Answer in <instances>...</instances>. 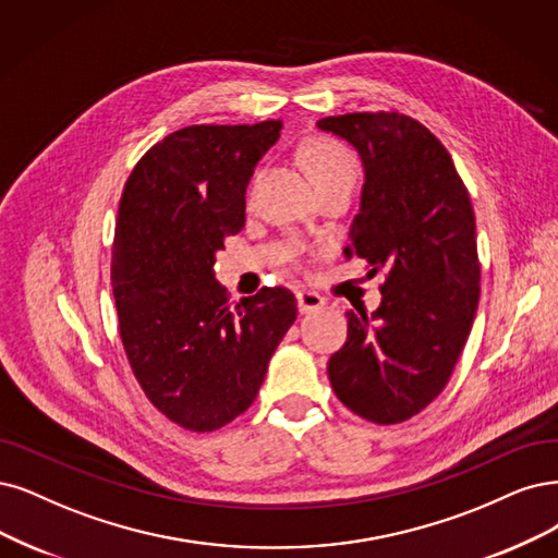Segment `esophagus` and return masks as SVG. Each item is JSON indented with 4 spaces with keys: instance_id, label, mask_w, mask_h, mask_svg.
<instances>
[{
    "instance_id": "34e87169",
    "label": "esophagus",
    "mask_w": 558,
    "mask_h": 558,
    "mask_svg": "<svg viewBox=\"0 0 558 558\" xmlns=\"http://www.w3.org/2000/svg\"><path fill=\"white\" fill-rule=\"evenodd\" d=\"M296 305H299L301 315H311V313L322 311L326 301L315 292H296Z\"/></svg>"
}]
</instances>
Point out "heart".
Instances as JSON below:
<instances>
[{"label":"heart","instance_id":"obj_1","mask_svg":"<svg viewBox=\"0 0 558 558\" xmlns=\"http://www.w3.org/2000/svg\"><path fill=\"white\" fill-rule=\"evenodd\" d=\"M305 160L307 168H311L315 183H326V181H336V179H352L356 181L359 168L356 160L344 144L336 140H313L305 147Z\"/></svg>","mask_w":558,"mask_h":558}]
</instances>
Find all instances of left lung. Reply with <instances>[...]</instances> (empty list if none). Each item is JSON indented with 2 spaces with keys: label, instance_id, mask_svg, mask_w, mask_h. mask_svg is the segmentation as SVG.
I'll list each match as a JSON object with an SVG mask.
<instances>
[{
  "label": "left lung",
  "instance_id": "8db88e82",
  "mask_svg": "<svg viewBox=\"0 0 558 558\" xmlns=\"http://www.w3.org/2000/svg\"><path fill=\"white\" fill-rule=\"evenodd\" d=\"M317 126L352 144L365 172L344 255L386 276L373 315L347 313L328 379L361 418L402 423L446 388L478 311L473 206L450 154L416 119L354 112Z\"/></svg>",
  "mask_w": 558,
  "mask_h": 558
}]
</instances>
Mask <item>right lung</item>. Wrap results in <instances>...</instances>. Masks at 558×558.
Here are the masks:
<instances>
[{"mask_svg":"<svg viewBox=\"0 0 558 558\" xmlns=\"http://www.w3.org/2000/svg\"><path fill=\"white\" fill-rule=\"evenodd\" d=\"M282 121L199 123L140 158L119 202L112 292L119 333L144 396L172 423L211 432L253 404L268 361L296 319L284 287L236 305L216 253L245 222V189Z\"/></svg>","mask_w":558,"mask_h":558,"instance_id":"right-lung-1","label":"right lung"}]
</instances>
